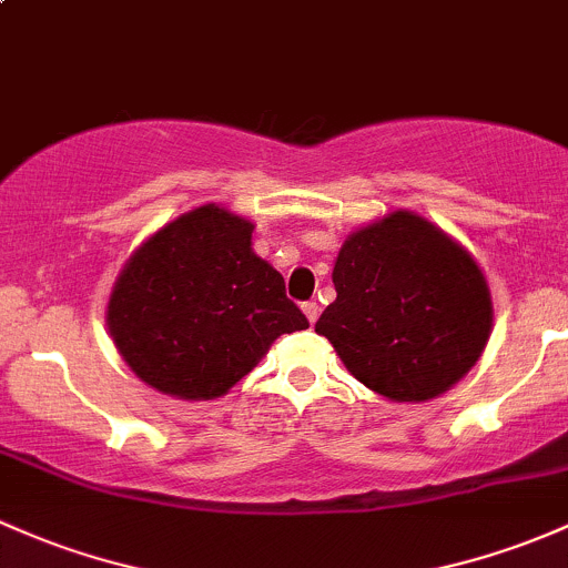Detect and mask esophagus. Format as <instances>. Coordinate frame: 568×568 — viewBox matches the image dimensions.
<instances>
[{
    "mask_svg": "<svg viewBox=\"0 0 568 568\" xmlns=\"http://www.w3.org/2000/svg\"><path fill=\"white\" fill-rule=\"evenodd\" d=\"M303 314H306V320L311 322V325H314L316 320H320V306H316L314 301H308V303H303Z\"/></svg>",
    "mask_w": 568,
    "mask_h": 568,
    "instance_id": "1",
    "label": "esophagus"
}]
</instances>
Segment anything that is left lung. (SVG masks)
<instances>
[{
	"label": "left lung",
	"mask_w": 568,
	"mask_h": 568,
	"mask_svg": "<svg viewBox=\"0 0 568 568\" xmlns=\"http://www.w3.org/2000/svg\"><path fill=\"white\" fill-rule=\"evenodd\" d=\"M325 335L346 371L389 400L447 393L485 352L493 301L471 254L412 211H393L344 241Z\"/></svg>",
	"instance_id": "1"
}]
</instances>
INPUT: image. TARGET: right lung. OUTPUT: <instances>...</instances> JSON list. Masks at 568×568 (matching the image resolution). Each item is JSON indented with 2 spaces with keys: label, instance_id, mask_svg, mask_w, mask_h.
Masks as SVG:
<instances>
[{
  "label": "right lung",
  "instance_id": "add662e5",
  "mask_svg": "<svg viewBox=\"0 0 568 568\" xmlns=\"http://www.w3.org/2000/svg\"><path fill=\"white\" fill-rule=\"evenodd\" d=\"M248 219L200 205L126 260L108 331L138 379L184 400L222 398L273 341L306 331L282 273L252 252Z\"/></svg>",
  "mask_w": 568,
  "mask_h": 568
}]
</instances>
